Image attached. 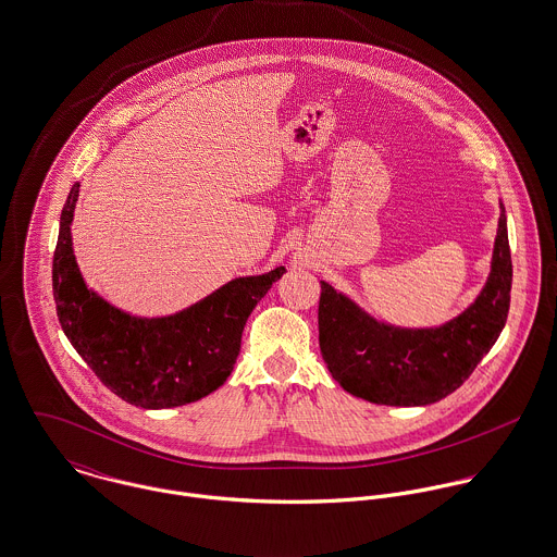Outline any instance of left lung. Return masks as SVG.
Listing matches in <instances>:
<instances>
[{"label": "left lung", "instance_id": "8db88e82", "mask_svg": "<svg viewBox=\"0 0 557 557\" xmlns=\"http://www.w3.org/2000/svg\"><path fill=\"white\" fill-rule=\"evenodd\" d=\"M512 262L504 207L492 273L476 301L435 329H399L368 315L320 282V352L331 375L355 397L382 406H428L457 391L490 352L510 308Z\"/></svg>", "mask_w": 557, "mask_h": 557}]
</instances>
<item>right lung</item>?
Instances as JSON below:
<instances>
[{"label": "right lung", "mask_w": 557, "mask_h": 557, "mask_svg": "<svg viewBox=\"0 0 557 557\" xmlns=\"http://www.w3.org/2000/svg\"><path fill=\"white\" fill-rule=\"evenodd\" d=\"M78 186L63 205L53 253V297L65 337L100 382L132 406L160 410L207 397L231 375L251 309L286 269L237 277L173 315H129L89 290L76 267L70 224Z\"/></svg>", "instance_id": "1"}]
</instances>
